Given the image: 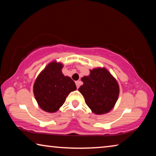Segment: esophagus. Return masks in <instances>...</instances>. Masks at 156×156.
Returning a JSON list of instances; mask_svg holds the SVG:
<instances>
[{"label":"esophagus","mask_w":156,"mask_h":156,"mask_svg":"<svg viewBox=\"0 0 156 156\" xmlns=\"http://www.w3.org/2000/svg\"><path fill=\"white\" fill-rule=\"evenodd\" d=\"M76 87L78 89L79 87H80V84H81V82L80 81H76Z\"/></svg>","instance_id":"esophagus-1"}]
</instances>
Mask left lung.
I'll return each instance as SVG.
<instances>
[{
	"label": "left lung",
	"mask_w": 156,
	"mask_h": 156,
	"mask_svg": "<svg viewBox=\"0 0 156 156\" xmlns=\"http://www.w3.org/2000/svg\"><path fill=\"white\" fill-rule=\"evenodd\" d=\"M89 76L81 78L83 84L78 91L87 106L96 115L109 113L117 102L120 87L116 79L105 67L90 69Z\"/></svg>",
	"instance_id": "8db88e82"
}]
</instances>
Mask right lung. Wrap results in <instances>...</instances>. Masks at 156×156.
Segmentation results:
<instances>
[{
  "instance_id": "right-lung-1",
  "label": "right lung",
  "mask_w": 156,
  "mask_h": 156,
  "mask_svg": "<svg viewBox=\"0 0 156 156\" xmlns=\"http://www.w3.org/2000/svg\"><path fill=\"white\" fill-rule=\"evenodd\" d=\"M63 66L60 62L53 60L41 71L34 82V97L41 109L46 112L58 111L68 95L76 90L74 81L62 73Z\"/></svg>"
}]
</instances>
